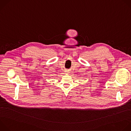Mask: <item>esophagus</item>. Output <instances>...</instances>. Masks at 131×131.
<instances>
[{
    "mask_svg": "<svg viewBox=\"0 0 131 131\" xmlns=\"http://www.w3.org/2000/svg\"><path fill=\"white\" fill-rule=\"evenodd\" d=\"M66 72H67V73H68V71H66Z\"/></svg>",
    "mask_w": 131,
    "mask_h": 131,
    "instance_id": "esophagus-1",
    "label": "esophagus"
}]
</instances>
